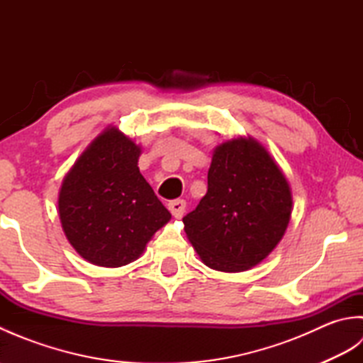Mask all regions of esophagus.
Wrapping results in <instances>:
<instances>
[{"mask_svg":"<svg viewBox=\"0 0 363 363\" xmlns=\"http://www.w3.org/2000/svg\"><path fill=\"white\" fill-rule=\"evenodd\" d=\"M168 209L174 218H182L184 212H186V201L184 199H174L168 204Z\"/></svg>","mask_w":363,"mask_h":363,"instance_id":"1","label":"esophagus"}]
</instances>
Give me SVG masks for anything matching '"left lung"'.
I'll return each mask as SVG.
<instances>
[{"label": "left lung", "mask_w": 363, "mask_h": 363, "mask_svg": "<svg viewBox=\"0 0 363 363\" xmlns=\"http://www.w3.org/2000/svg\"><path fill=\"white\" fill-rule=\"evenodd\" d=\"M291 204L287 177L265 146L230 138L213 150L207 194L182 218L184 230L207 267L245 272L282 240Z\"/></svg>", "instance_id": "8db88e82"}]
</instances>
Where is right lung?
Returning <instances> with one entry per match:
<instances>
[{
  "label": "right lung",
  "mask_w": 363,
  "mask_h": 363,
  "mask_svg": "<svg viewBox=\"0 0 363 363\" xmlns=\"http://www.w3.org/2000/svg\"><path fill=\"white\" fill-rule=\"evenodd\" d=\"M142 148L109 126L62 181L59 218L68 242L98 267H123L172 218L138 169Z\"/></svg>",
  "instance_id": "obj_1"
}]
</instances>
